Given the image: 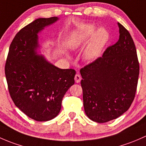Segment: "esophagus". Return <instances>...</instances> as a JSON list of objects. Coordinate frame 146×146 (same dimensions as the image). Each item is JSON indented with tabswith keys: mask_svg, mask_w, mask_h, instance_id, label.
Masks as SVG:
<instances>
[{
	"mask_svg": "<svg viewBox=\"0 0 146 146\" xmlns=\"http://www.w3.org/2000/svg\"><path fill=\"white\" fill-rule=\"evenodd\" d=\"M74 79H75V82L76 83H79L80 82V81L82 80V77H81V76L79 74H76L74 76Z\"/></svg>",
	"mask_w": 146,
	"mask_h": 146,
	"instance_id": "1",
	"label": "esophagus"
}]
</instances>
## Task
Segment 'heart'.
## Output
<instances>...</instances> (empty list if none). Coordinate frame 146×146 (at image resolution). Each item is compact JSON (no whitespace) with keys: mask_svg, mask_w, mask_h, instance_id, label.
Instances as JSON below:
<instances>
[{"mask_svg":"<svg viewBox=\"0 0 146 146\" xmlns=\"http://www.w3.org/2000/svg\"><path fill=\"white\" fill-rule=\"evenodd\" d=\"M110 39V34L104 27L88 24L80 27L73 33L70 38V44L73 48L82 47L89 40L84 51V56L87 60H94L102 54Z\"/></svg>","mask_w":146,"mask_h":146,"instance_id":"1","label":"heart"}]
</instances>
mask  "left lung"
<instances>
[{"instance_id": "left-lung-1", "label": "left lung", "mask_w": 146, "mask_h": 146, "mask_svg": "<svg viewBox=\"0 0 146 146\" xmlns=\"http://www.w3.org/2000/svg\"><path fill=\"white\" fill-rule=\"evenodd\" d=\"M118 41L80 70L84 108L90 119L105 123L121 116L136 94L139 63L130 34L120 23Z\"/></svg>"}]
</instances>
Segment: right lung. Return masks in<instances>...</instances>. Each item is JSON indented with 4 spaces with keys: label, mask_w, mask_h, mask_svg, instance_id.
I'll list each match as a JSON object with an SVG mask.
<instances>
[{
    "label": "right lung",
    "mask_w": 146,
    "mask_h": 146,
    "mask_svg": "<svg viewBox=\"0 0 146 146\" xmlns=\"http://www.w3.org/2000/svg\"><path fill=\"white\" fill-rule=\"evenodd\" d=\"M58 19L38 18L22 28L10 44L5 66L15 105L38 121H49L59 114L64 94L74 84V70L58 68L38 52V33Z\"/></svg>",
    "instance_id": "add662e5"
}]
</instances>
